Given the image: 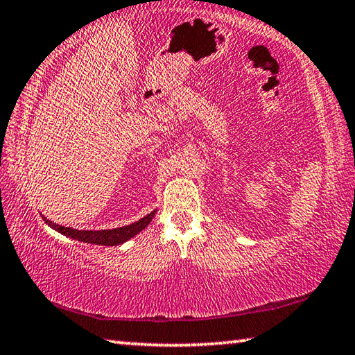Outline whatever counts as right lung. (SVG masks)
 I'll use <instances>...</instances> for the list:
<instances>
[{"label": "right lung", "mask_w": 355, "mask_h": 355, "mask_svg": "<svg viewBox=\"0 0 355 355\" xmlns=\"http://www.w3.org/2000/svg\"><path fill=\"white\" fill-rule=\"evenodd\" d=\"M155 216V211L147 214L146 218H142L141 220L135 222V224L120 227V228H112V230H75V228L70 227H62L58 225L55 222L45 219V222L50 227L55 228L59 233H62L65 236H70L73 239H78V241H84V243H91V244H100V245H119L127 241V239L133 238L137 235L141 230H144L150 222H152Z\"/></svg>", "instance_id": "right-lung-1"}]
</instances>
